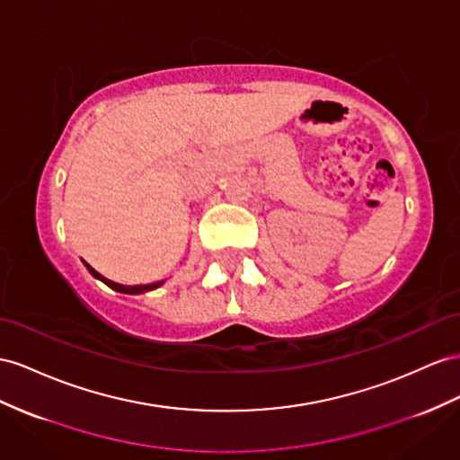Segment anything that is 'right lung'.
I'll return each mask as SVG.
<instances>
[{"mask_svg":"<svg viewBox=\"0 0 460 460\" xmlns=\"http://www.w3.org/2000/svg\"><path fill=\"white\" fill-rule=\"evenodd\" d=\"M85 266H87V270L89 272L95 276L97 279H101L102 284H107L111 289H114V291H120V293H144V291H151V289H155V288H159L163 281H155V284H147V286H120V284H116V281H111V279H107L104 276H101L99 272H95V270H93L87 262H85Z\"/></svg>","mask_w":460,"mask_h":460,"instance_id":"obj_1","label":"right lung"}]
</instances>
